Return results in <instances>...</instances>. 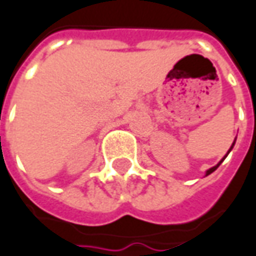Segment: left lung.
<instances>
[{"label":"left lung","instance_id":"1","mask_svg":"<svg viewBox=\"0 0 256 256\" xmlns=\"http://www.w3.org/2000/svg\"><path fill=\"white\" fill-rule=\"evenodd\" d=\"M236 140H234V142H232V145H231V148L228 149L227 155H228V154H230V152H231V149L234 148V145H236ZM227 155L224 156V158H222V159H221L220 162H218V164H216V166H212V168H210V169H208V170H207V172H206V176H208V174H210V173H212V172H214V170H216V169H217V168H218V166H220V164H222V160H224V159H226V158H227Z\"/></svg>","mask_w":256,"mask_h":256}]
</instances>
